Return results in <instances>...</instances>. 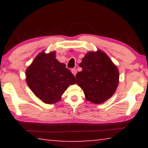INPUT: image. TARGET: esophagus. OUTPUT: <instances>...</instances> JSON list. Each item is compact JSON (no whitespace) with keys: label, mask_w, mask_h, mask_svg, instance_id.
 I'll return each instance as SVG.
<instances>
[{"label":"esophagus","mask_w":148,"mask_h":148,"mask_svg":"<svg viewBox=\"0 0 148 148\" xmlns=\"http://www.w3.org/2000/svg\"><path fill=\"white\" fill-rule=\"evenodd\" d=\"M71 72H72V73L74 75V76H76V74L77 73V70L76 69H72L71 70Z\"/></svg>","instance_id":"esophagus-1"}]
</instances>
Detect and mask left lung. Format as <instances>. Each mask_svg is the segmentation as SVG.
Masks as SVG:
<instances>
[{
  "instance_id": "8db88e82",
  "label": "left lung",
  "mask_w": 148,
  "mask_h": 148,
  "mask_svg": "<svg viewBox=\"0 0 148 148\" xmlns=\"http://www.w3.org/2000/svg\"><path fill=\"white\" fill-rule=\"evenodd\" d=\"M76 75L77 85L83 89L87 101L101 104L110 99L119 84V71L106 53L100 50L89 52Z\"/></svg>"
}]
</instances>
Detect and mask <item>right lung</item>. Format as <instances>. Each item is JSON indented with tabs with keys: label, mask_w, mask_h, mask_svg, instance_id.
<instances>
[{
	"label": "right lung",
	"mask_w": 148,
	"mask_h": 148,
	"mask_svg": "<svg viewBox=\"0 0 148 148\" xmlns=\"http://www.w3.org/2000/svg\"><path fill=\"white\" fill-rule=\"evenodd\" d=\"M55 53L42 52L26 71L27 85L34 94L46 104L56 103L70 85L76 83L71 71L57 61Z\"/></svg>",
	"instance_id": "right-lung-1"
}]
</instances>
